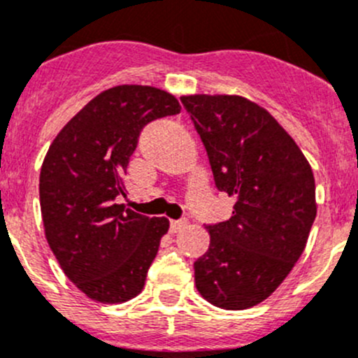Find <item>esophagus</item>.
Masks as SVG:
<instances>
[{
    "mask_svg": "<svg viewBox=\"0 0 358 358\" xmlns=\"http://www.w3.org/2000/svg\"><path fill=\"white\" fill-rule=\"evenodd\" d=\"M186 224H188V220H172L170 221V230H172V232H179V230H182Z\"/></svg>",
    "mask_w": 358,
    "mask_h": 358,
    "instance_id": "34e87169",
    "label": "esophagus"
}]
</instances>
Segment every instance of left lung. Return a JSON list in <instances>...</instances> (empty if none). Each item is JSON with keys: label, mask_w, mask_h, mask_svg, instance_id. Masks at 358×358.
<instances>
[{"label": "left lung", "mask_w": 358, "mask_h": 358, "mask_svg": "<svg viewBox=\"0 0 358 358\" xmlns=\"http://www.w3.org/2000/svg\"><path fill=\"white\" fill-rule=\"evenodd\" d=\"M182 105L203 142L214 182L236 199L232 216L207 224L209 250L193 264L206 301L260 304L290 274L316 217L315 177L294 138L243 96L193 94Z\"/></svg>", "instance_id": "1"}]
</instances>
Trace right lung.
<instances>
[{
  "mask_svg": "<svg viewBox=\"0 0 358 358\" xmlns=\"http://www.w3.org/2000/svg\"><path fill=\"white\" fill-rule=\"evenodd\" d=\"M181 112L166 91L115 86L66 122L47 151L40 172L45 237L75 287L103 304L141 294L149 267L169 230L166 217L124 209L126 173L144 126Z\"/></svg>",
  "mask_w": 358,
  "mask_h": 358,
  "instance_id": "add662e5",
  "label": "right lung"
}]
</instances>
